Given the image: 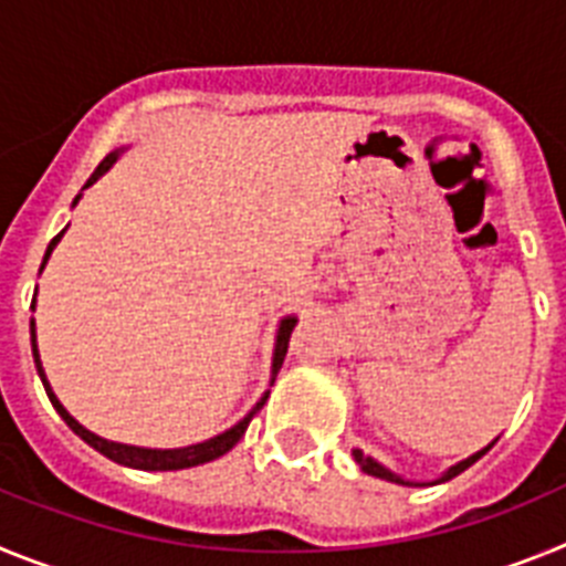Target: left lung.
Returning <instances> with one entry per match:
<instances>
[{
  "instance_id": "left-lung-1",
  "label": "left lung",
  "mask_w": 566,
  "mask_h": 566,
  "mask_svg": "<svg viewBox=\"0 0 566 566\" xmlns=\"http://www.w3.org/2000/svg\"><path fill=\"white\" fill-rule=\"evenodd\" d=\"M493 444H496V439H493V442H490L488 448H482V451H476V453H473V457L462 459V462H459V464H453V468H448V470H444V473H442V476L437 479V482H428V484H439V482H448V479L459 476V473H462V470H468L470 464H473V462H479V459H482L484 453H488L490 448H493ZM354 462H357L359 468H363L365 473H368V476L388 479V482H397V484H422V482H408V479L397 476V473H391V470H388V468H382V464H379V462H374L371 457H365V453L359 451V448H354Z\"/></svg>"
}]
</instances>
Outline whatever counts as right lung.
<instances>
[{"instance_id": "add662e5", "label": "right lung", "mask_w": 566, "mask_h": 566, "mask_svg": "<svg viewBox=\"0 0 566 566\" xmlns=\"http://www.w3.org/2000/svg\"><path fill=\"white\" fill-rule=\"evenodd\" d=\"M115 158H118V153H109L107 158H104V161L98 164L96 172L90 175V181L84 184V187H90V184H96L98 178H102V175L107 172L109 167H113ZM78 198H82V195H76V201H73V203H78ZM62 234H64V229L56 234V238L50 240L48 252H44V263H48L50 252H53V249H56L59 240H62ZM44 263H42V269H44ZM30 308H36V297H33V306H30ZM294 326H297V317H283V319H280L277 343H274V359H272V382H274V374H277V371H280V365H283V359H286L289 337H292ZM30 343H33V359H36V371H39V377H42L44 391H48L50 402H53V408H56V411H59V417H62L64 422H67L70 431L76 433V437H82L84 442L90 444V448H96L98 453H104V457H107V459H113V462L127 464V468H135V470H184V468H195V464L212 462V459L223 457V453L232 451L234 444L240 442V437L247 433V428H249V422H252V417L260 411V408H263V405H266V399H269V391H266V394H263V397H260V402L254 405L252 411H249L247 417L240 419L238 424H232L229 431L218 433V437L207 439V442L189 444V448H172V451H158V448H135V444L109 442V439L96 437V433H90L87 428H84V424H78L76 419L70 417L67 408H64V405L56 399V394H53V388H50L48 377H44L42 359H39V348H36V323H33V319H30Z\"/></svg>"}]
</instances>
